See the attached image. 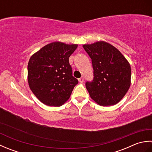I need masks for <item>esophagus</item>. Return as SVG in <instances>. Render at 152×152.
Returning <instances> with one entry per match:
<instances>
[{"mask_svg":"<svg viewBox=\"0 0 152 152\" xmlns=\"http://www.w3.org/2000/svg\"><path fill=\"white\" fill-rule=\"evenodd\" d=\"M78 81L80 83H83V82H84V79H83V77H82V78H80V79H78Z\"/></svg>","mask_w":152,"mask_h":152,"instance_id":"1","label":"esophagus"}]
</instances>
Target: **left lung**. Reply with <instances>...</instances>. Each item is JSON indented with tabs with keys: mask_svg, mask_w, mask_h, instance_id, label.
Here are the masks:
<instances>
[{
	"mask_svg": "<svg viewBox=\"0 0 152 152\" xmlns=\"http://www.w3.org/2000/svg\"><path fill=\"white\" fill-rule=\"evenodd\" d=\"M92 61L94 78L86 83L91 98L100 106H110L124 97L131 86L129 63L117 48L104 41L83 44Z\"/></svg>",
	"mask_w": 152,
	"mask_h": 152,
	"instance_id": "left-lung-1",
	"label": "left lung"
}]
</instances>
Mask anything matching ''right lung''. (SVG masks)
<instances>
[{
  "label": "right lung",
  "instance_id": "right-lung-1",
  "mask_svg": "<svg viewBox=\"0 0 152 152\" xmlns=\"http://www.w3.org/2000/svg\"><path fill=\"white\" fill-rule=\"evenodd\" d=\"M78 44L53 42L34 53L28 63L31 90L43 104L60 106L70 98L78 81L72 76L69 57Z\"/></svg>",
  "mask_w": 152,
  "mask_h": 152
}]
</instances>
